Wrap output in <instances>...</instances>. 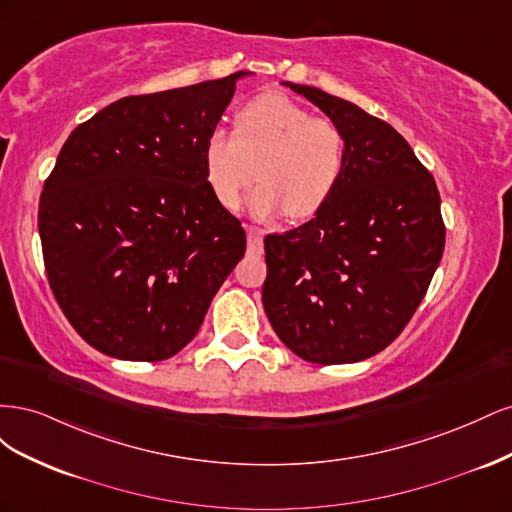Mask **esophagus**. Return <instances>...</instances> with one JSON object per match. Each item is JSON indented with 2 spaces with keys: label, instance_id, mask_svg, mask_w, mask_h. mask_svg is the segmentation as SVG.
I'll use <instances>...</instances> for the list:
<instances>
[{
  "label": "esophagus",
  "instance_id": "esophagus-1",
  "mask_svg": "<svg viewBox=\"0 0 512 512\" xmlns=\"http://www.w3.org/2000/svg\"><path fill=\"white\" fill-rule=\"evenodd\" d=\"M262 237H265V232L260 228H247V247H250V252H262Z\"/></svg>",
  "mask_w": 512,
  "mask_h": 512
}]
</instances>
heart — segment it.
I'll return each mask as SVG.
<instances>
[{"mask_svg": "<svg viewBox=\"0 0 512 512\" xmlns=\"http://www.w3.org/2000/svg\"><path fill=\"white\" fill-rule=\"evenodd\" d=\"M346 158L342 128L312 117L284 96L267 94L247 102L235 119V132L213 130L205 143V175L226 209H237L245 190L256 220L288 213L301 220L314 215L333 192Z\"/></svg>", "mask_w": 512, "mask_h": 512, "instance_id": "1", "label": "heart"}]
</instances>
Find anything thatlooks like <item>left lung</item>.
Returning <instances> with one entry per match:
<instances>
[{
    "mask_svg": "<svg viewBox=\"0 0 512 512\" xmlns=\"http://www.w3.org/2000/svg\"><path fill=\"white\" fill-rule=\"evenodd\" d=\"M284 85L342 128L346 158L314 218L265 239L262 305L301 359L356 363L389 346L425 297L444 252L440 194L389 123L322 89Z\"/></svg>",
    "mask_w": 512,
    "mask_h": 512,
    "instance_id": "left-lung-1",
    "label": "left lung"
}]
</instances>
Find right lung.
I'll return each mask as SVG.
<instances>
[{
    "label": "right lung",
    "instance_id": "1",
    "mask_svg": "<svg viewBox=\"0 0 512 512\" xmlns=\"http://www.w3.org/2000/svg\"><path fill=\"white\" fill-rule=\"evenodd\" d=\"M245 76L121 98L61 147L38 209L44 267L102 354L170 359L243 258L245 230L211 190L205 143Z\"/></svg>",
    "mask_w": 512,
    "mask_h": 512
}]
</instances>
